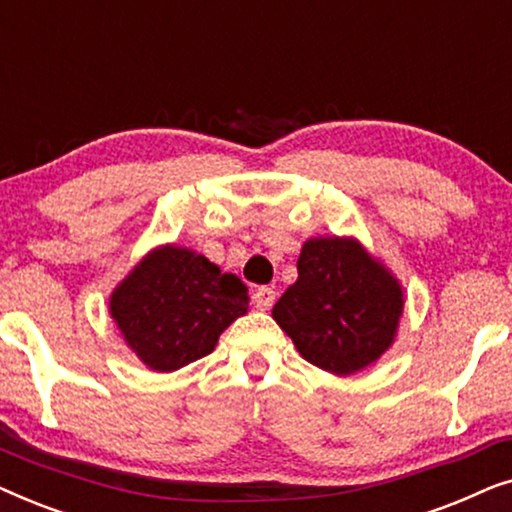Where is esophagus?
Here are the masks:
<instances>
[{"mask_svg": "<svg viewBox=\"0 0 512 512\" xmlns=\"http://www.w3.org/2000/svg\"><path fill=\"white\" fill-rule=\"evenodd\" d=\"M275 303V289H270V286H258L254 291V305L261 307V310H268Z\"/></svg>", "mask_w": 512, "mask_h": 512, "instance_id": "1", "label": "esophagus"}]
</instances>
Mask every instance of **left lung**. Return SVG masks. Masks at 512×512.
Segmentation results:
<instances>
[{
	"label": "left lung",
	"instance_id": "obj_1",
	"mask_svg": "<svg viewBox=\"0 0 512 512\" xmlns=\"http://www.w3.org/2000/svg\"><path fill=\"white\" fill-rule=\"evenodd\" d=\"M403 291L359 242L319 237L305 242L298 279L272 317L305 361L352 375L380 359L396 335Z\"/></svg>",
	"mask_w": 512,
	"mask_h": 512
}]
</instances>
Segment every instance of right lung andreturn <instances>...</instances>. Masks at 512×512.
<instances>
[{"instance_id": "obj_1", "label": "right lung", "mask_w": 512, "mask_h": 512, "mask_svg": "<svg viewBox=\"0 0 512 512\" xmlns=\"http://www.w3.org/2000/svg\"><path fill=\"white\" fill-rule=\"evenodd\" d=\"M247 305L240 277L177 247L146 256L109 303L123 338L158 373L207 356Z\"/></svg>"}]
</instances>
